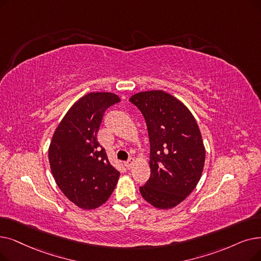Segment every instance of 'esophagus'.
Masks as SVG:
<instances>
[{
  "label": "esophagus",
  "instance_id": "obj_1",
  "mask_svg": "<svg viewBox=\"0 0 261 261\" xmlns=\"http://www.w3.org/2000/svg\"><path fill=\"white\" fill-rule=\"evenodd\" d=\"M133 163H134V159H133V158H130L129 160H128L126 163H124V166H126L128 169H130V168L132 167Z\"/></svg>",
  "mask_w": 261,
  "mask_h": 261
}]
</instances>
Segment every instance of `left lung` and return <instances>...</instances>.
Segmentation results:
<instances>
[{
	"label": "left lung",
	"mask_w": 261,
	"mask_h": 261,
	"mask_svg": "<svg viewBox=\"0 0 261 261\" xmlns=\"http://www.w3.org/2000/svg\"><path fill=\"white\" fill-rule=\"evenodd\" d=\"M129 100L142 112L150 142V177L141 194L155 208H174L201 177L206 150L198 124L180 100L163 90L138 93Z\"/></svg>",
	"instance_id": "left-lung-1"
}]
</instances>
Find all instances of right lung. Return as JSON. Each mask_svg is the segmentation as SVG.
I'll return each mask as SVG.
<instances>
[{
    "label": "right lung",
    "mask_w": 261,
    "mask_h": 261,
    "mask_svg": "<svg viewBox=\"0 0 261 261\" xmlns=\"http://www.w3.org/2000/svg\"><path fill=\"white\" fill-rule=\"evenodd\" d=\"M119 101L112 93H89L80 98L66 113L50 143L49 162L56 185L85 210L103 205L120 175L97 140L105 112Z\"/></svg>",
    "instance_id": "obj_1"
}]
</instances>
